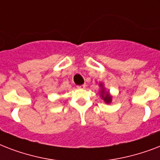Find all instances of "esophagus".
Here are the masks:
<instances>
[{"label":"esophagus","mask_w":160,"mask_h":160,"mask_svg":"<svg viewBox=\"0 0 160 160\" xmlns=\"http://www.w3.org/2000/svg\"><path fill=\"white\" fill-rule=\"evenodd\" d=\"M78 89H85V85H78L77 86Z\"/></svg>","instance_id":"esophagus-1"}]
</instances>
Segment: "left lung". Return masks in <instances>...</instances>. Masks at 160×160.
<instances>
[{
	"label": "left lung",
	"mask_w": 160,
	"mask_h": 160,
	"mask_svg": "<svg viewBox=\"0 0 160 160\" xmlns=\"http://www.w3.org/2000/svg\"><path fill=\"white\" fill-rule=\"evenodd\" d=\"M100 86L101 88V90H100V96L102 98V100H104V101L107 103V104H110L112 101V96L109 95V91H106L105 90V88H104L102 84H100Z\"/></svg>",
	"instance_id": "1"
}]
</instances>
